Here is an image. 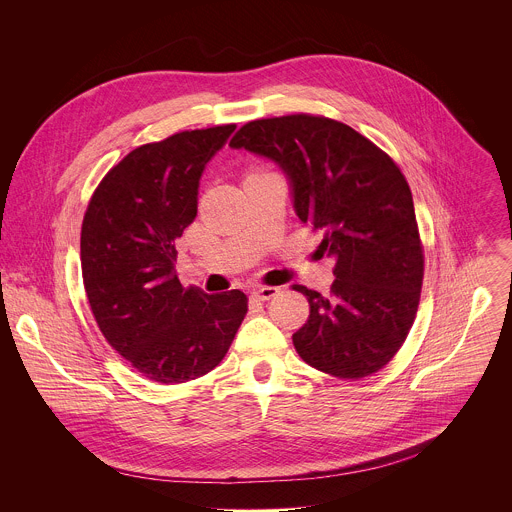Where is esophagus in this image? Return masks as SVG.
<instances>
[{
  "label": "esophagus",
  "instance_id": "esophagus-1",
  "mask_svg": "<svg viewBox=\"0 0 512 512\" xmlns=\"http://www.w3.org/2000/svg\"><path fill=\"white\" fill-rule=\"evenodd\" d=\"M279 293V287H267V285H259V287H253L251 289V295L259 301H269L273 299L275 295Z\"/></svg>",
  "mask_w": 512,
  "mask_h": 512
}]
</instances>
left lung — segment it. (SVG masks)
<instances>
[{"instance_id": "obj_1", "label": "left lung", "mask_w": 512, "mask_h": 512, "mask_svg": "<svg viewBox=\"0 0 512 512\" xmlns=\"http://www.w3.org/2000/svg\"><path fill=\"white\" fill-rule=\"evenodd\" d=\"M229 145L281 165L299 219L323 235L317 251L335 259L327 297L293 285L309 301V319L293 335L299 357L337 379L381 371L415 323L425 275L399 165L353 127L309 113L249 121Z\"/></svg>"}]
</instances>
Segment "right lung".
<instances>
[{"instance_id":"add662e5","label":"right lung","mask_w":512,"mask_h":512,"mask_svg":"<svg viewBox=\"0 0 512 512\" xmlns=\"http://www.w3.org/2000/svg\"><path fill=\"white\" fill-rule=\"evenodd\" d=\"M235 123L179 131L113 165L81 223V277L105 341L145 379L187 383L213 371L247 315L239 289L207 295L175 275V239L197 215L207 161Z\"/></svg>"}]
</instances>
